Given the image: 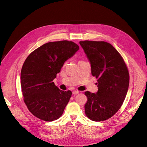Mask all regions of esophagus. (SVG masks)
Instances as JSON below:
<instances>
[{"label":"esophagus","instance_id":"esophagus-1","mask_svg":"<svg viewBox=\"0 0 147 147\" xmlns=\"http://www.w3.org/2000/svg\"><path fill=\"white\" fill-rule=\"evenodd\" d=\"M79 93V91H78V90H73V94H74V95H77Z\"/></svg>","mask_w":147,"mask_h":147}]
</instances>
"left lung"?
Segmentation results:
<instances>
[{
    "label": "left lung",
    "mask_w": 147,
    "mask_h": 147,
    "mask_svg": "<svg viewBox=\"0 0 147 147\" xmlns=\"http://www.w3.org/2000/svg\"><path fill=\"white\" fill-rule=\"evenodd\" d=\"M79 43L90 63L92 75L98 79L96 93L84 92L88 98L85 114L93 121H104L118 111L126 98L129 84L128 69L110 43L89 40Z\"/></svg>",
    "instance_id": "obj_1"
}]
</instances>
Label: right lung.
<instances>
[{
	"instance_id": "obj_1",
	"label": "right lung",
	"mask_w": 147,
	"mask_h": 147,
	"mask_svg": "<svg viewBox=\"0 0 147 147\" xmlns=\"http://www.w3.org/2000/svg\"><path fill=\"white\" fill-rule=\"evenodd\" d=\"M79 49L73 42L46 43L31 53L21 71V86L24 101L36 117L46 121L59 119L72 93L55 85L53 79L65 62Z\"/></svg>"
}]
</instances>
